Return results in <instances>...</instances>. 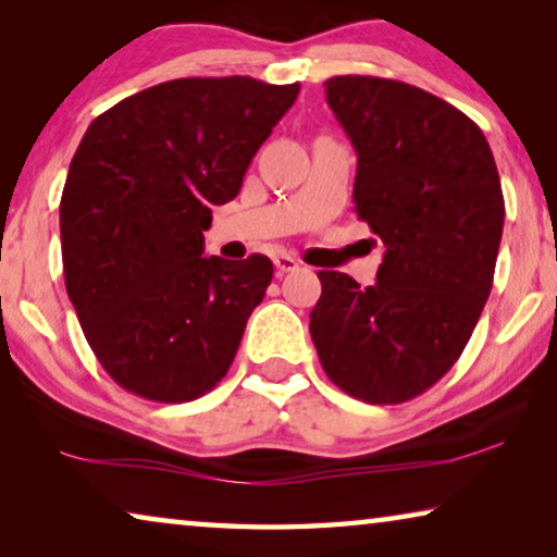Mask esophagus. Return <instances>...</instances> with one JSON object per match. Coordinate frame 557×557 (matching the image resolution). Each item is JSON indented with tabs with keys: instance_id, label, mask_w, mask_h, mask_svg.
<instances>
[{
	"instance_id": "34e87169",
	"label": "esophagus",
	"mask_w": 557,
	"mask_h": 557,
	"mask_svg": "<svg viewBox=\"0 0 557 557\" xmlns=\"http://www.w3.org/2000/svg\"><path fill=\"white\" fill-rule=\"evenodd\" d=\"M272 262H275L277 272H295V270H299V260L292 258V256H285V252H282V256L272 258Z\"/></svg>"
}]
</instances>
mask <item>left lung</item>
Masks as SVG:
<instances>
[{"label": "left lung", "instance_id": "1", "mask_svg": "<svg viewBox=\"0 0 557 557\" xmlns=\"http://www.w3.org/2000/svg\"><path fill=\"white\" fill-rule=\"evenodd\" d=\"M326 102L356 149V215L383 240L375 285L322 270L319 361L354 398L425 393L465 351L494 285L504 194L484 132L408 83L334 75Z\"/></svg>", "mask_w": 557, "mask_h": 557}]
</instances>
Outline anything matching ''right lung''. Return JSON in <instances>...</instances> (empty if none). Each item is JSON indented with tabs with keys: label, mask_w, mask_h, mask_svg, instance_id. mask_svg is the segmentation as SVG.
<instances>
[{
	"label": "right lung",
	"mask_w": 557,
	"mask_h": 557,
	"mask_svg": "<svg viewBox=\"0 0 557 557\" xmlns=\"http://www.w3.org/2000/svg\"><path fill=\"white\" fill-rule=\"evenodd\" d=\"M297 92L248 75L166 81L83 135L61 196L65 289L125 391L186 403L228 373L272 262L203 258V231Z\"/></svg>",
	"instance_id": "add662e5"
}]
</instances>
